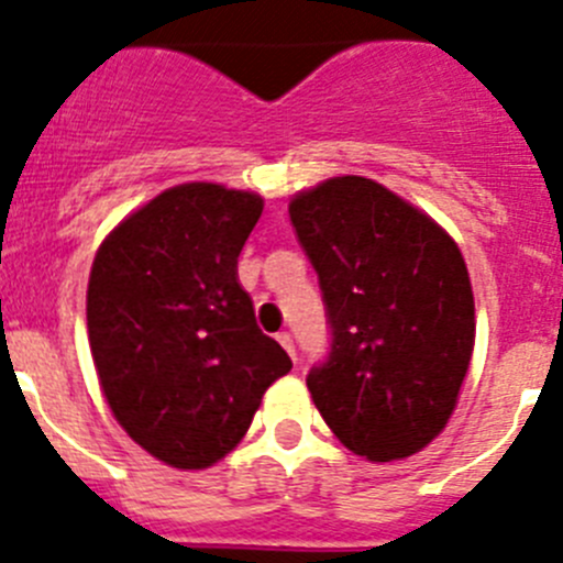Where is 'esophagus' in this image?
Masks as SVG:
<instances>
[{
  "label": "esophagus",
  "instance_id": "1",
  "mask_svg": "<svg viewBox=\"0 0 563 563\" xmlns=\"http://www.w3.org/2000/svg\"><path fill=\"white\" fill-rule=\"evenodd\" d=\"M277 341H280L283 350H286V353L291 355V361H297V353H294V339H291V333H277Z\"/></svg>",
  "mask_w": 563,
  "mask_h": 563
}]
</instances>
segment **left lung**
Returning <instances> with one entry per match:
<instances>
[{"instance_id": "1", "label": "left lung", "mask_w": 563, "mask_h": 563, "mask_svg": "<svg viewBox=\"0 0 563 563\" xmlns=\"http://www.w3.org/2000/svg\"><path fill=\"white\" fill-rule=\"evenodd\" d=\"M319 275L330 353L308 391L344 448L369 461L419 453L444 430L475 346L459 244L386 186L333 177L288 205Z\"/></svg>"}]
</instances>
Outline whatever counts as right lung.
Instances as JSON below:
<instances>
[{
	"instance_id": "add662e5",
	"label": "right lung",
	"mask_w": 563,
	"mask_h": 563,
	"mask_svg": "<svg viewBox=\"0 0 563 563\" xmlns=\"http://www.w3.org/2000/svg\"><path fill=\"white\" fill-rule=\"evenodd\" d=\"M264 199L183 183L130 213L99 246L88 341L115 422L177 470H205L244 439L291 358L257 328L239 255Z\"/></svg>"
}]
</instances>
